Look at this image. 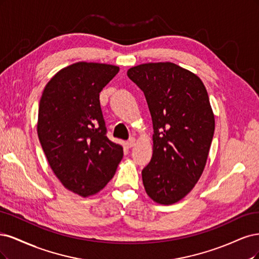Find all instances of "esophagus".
Wrapping results in <instances>:
<instances>
[{"instance_id": "1", "label": "esophagus", "mask_w": 259, "mask_h": 259, "mask_svg": "<svg viewBox=\"0 0 259 259\" xmlns=\"http://www.w3.org/2000/svg\"><path fill=\"white\" fill-rule=\"evenodd\" d=\"M135 144H136V139H135V138H130V139L126 142V145H127L128 147L135 146Z\"/></svg>"}]
</instances>
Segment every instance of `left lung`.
Wrapping results in <instances>:
<instances>
[{"label": "left lung", "instance_id": "8db88e82", "mask_svg": "<svg viewBox=\"0 0 259 259\" xmlns=\"http://www.w3.org/2000/svg\"><path fill=\"white\" fill-rule=\"evenodd\" d=\"M128 77L144 93L153 120V157L142 171L146 194L179 202L202 175L215 129L210 100L197 75L172 62L132 66Z\"/></svg>", "mask_w": 259, "mask_h": 259}]
</instances>
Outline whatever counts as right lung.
<instances>
[{
	"label": "right lung",
	"instance_id": "1",
	"mask_svg": "<svg viewBox=\"0 0 259 259\" xmlns=\"http://www.w3.org/2000/svg\"><path fill=\"white\" fill-rule=\"evenodd\" d=\"M119 72L116 65L80 61L65 66L41 95L37 136L61 184L80 197L98 194L123 156L106 137L100 93Z\"/></svg>",
	"mask_w": 259,
	"mask_h": 259
}]
</instances>
